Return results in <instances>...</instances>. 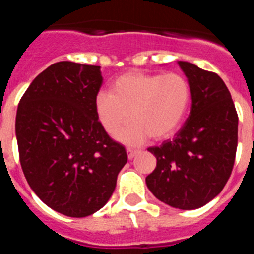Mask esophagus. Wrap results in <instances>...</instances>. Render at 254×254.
Returning <instances> with one entry per match:
<instances>
[{
    "instance_id": "34e87169",
    "label": "esophagus",
    "mask_w": 254,
    "mask_h": 254,
    "mask_svg": "<svg viewBox=\"0 0 254 254\" xmlns=\"http://www.w3.org/2000/svg\"><path fill=\"white\" fill-rule=\"evenodd\" d=\"M140 152V150H133V149H127V155H128V159L129 160H132V159L136 156V155Z\"/></svg>"
}]
</instances>
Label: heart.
Wrapping results in <instances>:
<instances>
[{"mask_svg": "<svg viewBox=\"0 0 254 254\" xmlns=\"http://www.w3.org/2000/svg\"><path fill=\"white\" fill-rule=\"evenodd\" d=\"M190 82L176 72H126L111 85L109 94L95 96V114L103 129L116 136L131 118L132 123L118 136L127 145H138L151 136L165 140L186 120L190 104Z\"/></svg>", "mask_w": 254, "mask_h": 254, "instance_id": "heart-1", "label": "heart"}]
</instances>
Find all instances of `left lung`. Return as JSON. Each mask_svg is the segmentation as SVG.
Here are the masks:
<instances>
[{
    "mask_svg": "<svg viewBox=\"0 0 254 254\" xmlns=\"http://www.w3.org/2000/svg\"><path fill=\"white\" fill-rule=\"evenodd\" d=\"M192 93L188 120L172 141L149 147L156 168L146 186L161 202L181 210L202 207L223 190L238 145V114L219 75L178 61Z\"/></svg>",
    "mask_w": 254,
    "mask_h": 254,
    "instance_id": "8db88e82",
    "label": "left lung"
}]
</instances>
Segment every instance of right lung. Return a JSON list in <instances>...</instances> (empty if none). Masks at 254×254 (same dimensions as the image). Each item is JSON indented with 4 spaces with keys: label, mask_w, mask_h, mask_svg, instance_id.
I'll use <instances>...</instances> for the list:
<instances>
[{
    "label": "right lung",
    "mask_w": 254,
    "mask_h": 254,
    "mask_svg": "<svg viewBox=\"0 0 254 254\" xmlns=\"http://www.w3.org/2000/svg\"><path fill=\"white\" fill-rule=\"evenodd\" d=\"M100 66L57 62L37 76L16 113L20 164L47 206L69 217L93 215L111 198L127 152L103 129L95 96Z\"/></svg>",
    "instance_id": "add662e5"
}]
</instances>
